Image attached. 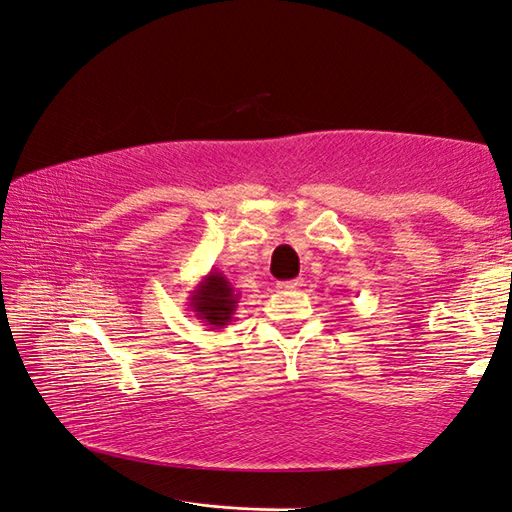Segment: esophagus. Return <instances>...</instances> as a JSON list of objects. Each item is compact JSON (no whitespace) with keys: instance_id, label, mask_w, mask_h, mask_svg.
<instances>
[{"instance_id":"1","label":"esophagus","mask_w":512,"mask_h":512,"mask_svg":"<svg viewBox=\"0 0 512 512\" xmlns=\"http://www.w3.org/2000/svg\"><path fill=\"white\" fill-rule=\"evenodd\" d=\"M298 287H302V280L300 278L278 282V289H282V291H293V289H298Z\"/></svg>"}]
</instances>
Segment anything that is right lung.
<instances>
[{
  "label": "right lung",
  "mask_w": 512,
  "mask_h": 512,
  "mask_svg": "<svg viewBox=\"0 0 512 512\" xmlns=\"http://www.w3.org/2000/svg\"><path fill=\"white\" fill-rule=\"evenodd\" d=\"M238 298L241 293L234 291L232 282L219 269H210V274L201 278L195 291H190L188 306L203 326H208L210 331H223L232 322Z\"/></svg>",
  "instance_id": "add662e5"
}]
</instances>
